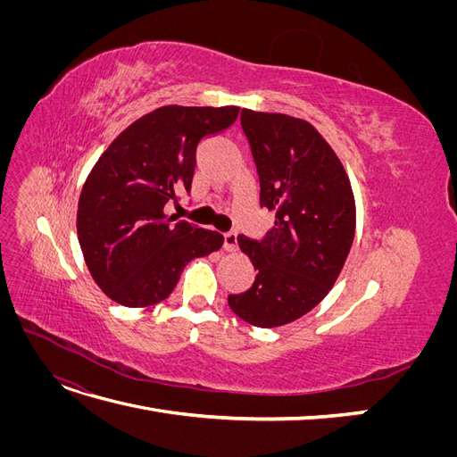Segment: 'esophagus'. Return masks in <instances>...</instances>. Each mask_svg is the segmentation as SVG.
Returning <instances> with one entry per match:
<instances>
[{"mask_svg":"<svg viewBox=\"0 0 457 457\" xmlns=\"http://www.w3.org/2000/svg\"><path fill=\"white\" fill-rule=\"evenodd\" d=\"M223 240H225L223 245H225L227 252H237V250H238V237H237V232H225Z\"/></svg>","mask_w":457,"mask_h":457,"instance_id":"esophagus-1","label":"esophagus"}]
</instances>
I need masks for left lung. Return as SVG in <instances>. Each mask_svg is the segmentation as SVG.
Returning a JSON list of instances; mask_svg holds the SVG:
<instances>
[{
    "mask_svg": "<svg viewBox=\"0 0 457 457\" xmlns=\"http://www.w3.org/2000/svg\"><path fill=\"white\" fill-rule=\"evenodd\" d=\"M240 123L274 227L238 237L255 282L228 295L244 322L276 328L312 311L336 284L354 238V198L339 158L309 121L244 108Z\"/></svg>",
    "mask_w": 457,
    "mask_h": 457,
    "instance_id": "1",
    "label": "left lung"
}]
</instances>
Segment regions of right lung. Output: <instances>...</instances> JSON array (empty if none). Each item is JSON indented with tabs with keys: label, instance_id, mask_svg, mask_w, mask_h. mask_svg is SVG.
<instances>
[{
	"label": "right lung",
	"instance_id": "right-lung-1",
	"mask_svg": "<svg viewBox=\"0 0 457 457\" xmlns=\"http://www.w3.org/2000/svg\"><path fill=\"white\" fill-rule=\"evenodd\" d=\"M238 106H162L120 133L95 163L78 202V240L103 292L123 307L168 299L188 261L223 234L165 217L190 192L196 148L230 128Z\"/></svg>",
	"mask_w": 457,
	"mask_h": 457
}]
</instances>
